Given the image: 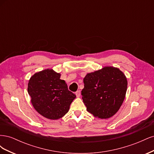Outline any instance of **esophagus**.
<instances>
[{"instance_id":"esophagus-1","label":"esophagus","mask_w":154,"mask_h":154,"mask_svg":"<svg viewBox=\"0 0 154 154\" xmlns=\"http://www.w3.org/2000/svg\"><path fill=\"white\" fill-rule=\"evenodd\" d=\"M75 94H76V97H80V95H81V92H80V91H77L75 92Z\"/></svg>"}]
</instances>
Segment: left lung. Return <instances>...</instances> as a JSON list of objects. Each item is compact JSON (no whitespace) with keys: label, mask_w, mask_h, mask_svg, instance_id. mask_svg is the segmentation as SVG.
<instances>
[{"label":"left lung","mask_w":154,"mask_h":154,"mask_svg":"<svg viewBox=\"0 0 154 154\" xmlns=\"http://www.w3.org/2000/svg\"><path fill=\"white\" fill-rule=\"evenodd\" d=\"M82 99L87 110L96 118L108 119L119 110L125 100L127 80L122 71L105 67L83 78Z\"/></svg>","instance_id":"left-lung-1"}]
</instances>
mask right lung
<instances>
[{"label": "right lung", "instance_id": "add662e5", "mask_svg": "<svg viewBox=\"0 0 154 154\" xmlns=\"http://www.w3.org/2000/svg\"><path fill=\"white\" fill-rule=\"evenodd\" d=\"M60 76L48 69L35 73L28 83L27 91L32 106L40 115L49 119H58L66 115L76 97Z\"/></svg>", "mask_w": 154, "mask_h": 154}]
</instances>
